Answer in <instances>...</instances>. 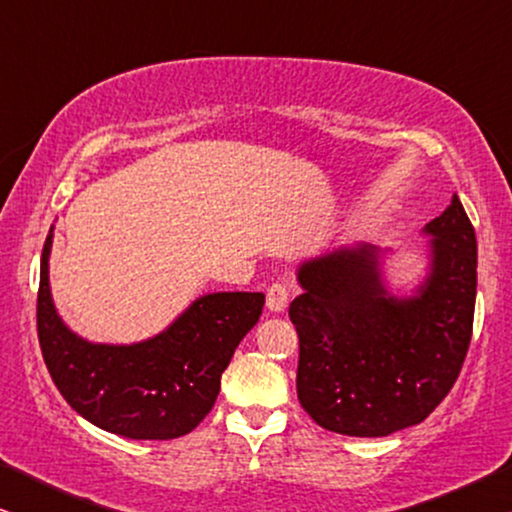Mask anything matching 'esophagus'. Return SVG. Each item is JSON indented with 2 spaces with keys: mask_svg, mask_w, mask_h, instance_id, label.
<instances>
[{
  "mask_svg": "<svg viewBox=\"0 0 512 512\" xmlns=\"http://www.w3.org/2000/svg\"><path fill=\"white\" fill-rule=\"evenodd\" d=\"M289 286L286 284H272L268 289V298H265V307H268L270 312H284L286 305H289Z\"/></svg>",
  "mask_w": 512,
  "mask_h": 512,
  "instance_id": "obj_1",
  "label": "esophagus"
}]
</instances>
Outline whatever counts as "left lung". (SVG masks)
<instances>
[{"instance_id":"1","label":"left lung","mask_w":512,"mask_h":512,"mask_svg":"<svg viewBox=\"0 0 512 512\" xmlns=\"http://www.w3.org/2000/svg\"><path fill=\"white\" fill-rule=\"evenodd\" d=\"M429 275L394 296L382 254L340 247L298 268V401L319 426L380 438L424 422L450 394L473 333L478 242L457 195L426 223Z\"/></svg>"}]
</instances>
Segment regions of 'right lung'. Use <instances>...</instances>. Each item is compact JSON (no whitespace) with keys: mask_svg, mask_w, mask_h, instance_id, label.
<instances>
[{"mask_svg":"<svg viewBox=\"0 0 512 512\" xmlns=\"http://www.w3.org/2000/svg\"><path fill=\"white\" fill-rule=\"evenodd\" d=\"M51 244L53 228L41 251L37 331L62 398L90 424L123 438L191 433L214 408L223 370L261 317L263 293H207L156 338L100 345L79 338L58 317L48 284Z\"/></svg>","mask_w":512,"mask_h":512,"instance_id":"add662e5","label":"right lung"}]
</instances>
